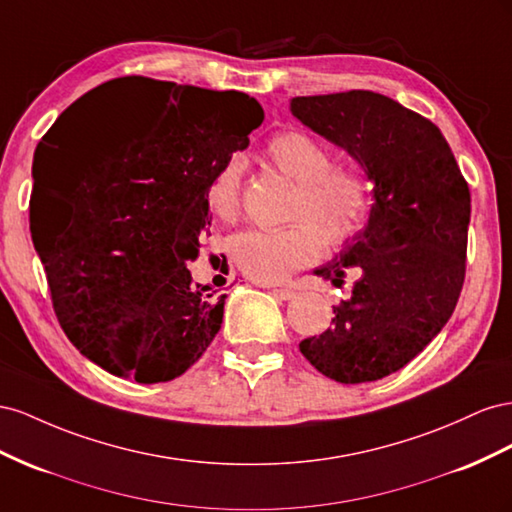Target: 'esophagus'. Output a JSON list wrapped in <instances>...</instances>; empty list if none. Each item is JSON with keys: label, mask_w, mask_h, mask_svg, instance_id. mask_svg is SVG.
Listing matches in <instances>:
<instances>
[{"label": "esophagus", "mask_w": 512, "mask_h": 512, "mask_svg": "<svg viewBox=\"0 0 512 512\" xmlns=\"http://www.w3.org/2000/svg\"><path fill=\"white\" fill-rule=\"evenodd\" d=\"M270 291H272L276 298H281V300L296 298V289H291V287H272Z\"/></svg>", "instance_id": "34e87169"}]
</instances>
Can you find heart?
<instances>
[{
	"mask_svg": "<svg viewBox=\"0 0 512 512\" xmlns=\"http://www.w3.org/2000/svg\"><path fill=\"white\" fill-rule=\"evenodd\" d=\"M268 163L296 182L285 229H246L229 240V255L246 276L259 283H279L313 264L326 246L352 240L369 221L373 186L360 169L332 165L324 141L298 128L274 133L266 143ZM210 210L233 221L242 203V163L227 158L206 184Z\"/></svg>",
	"mask_w": 512,
	"mask_h": 512,
	"instance_id": "1",
	"label": "heart"
}]
</instances>
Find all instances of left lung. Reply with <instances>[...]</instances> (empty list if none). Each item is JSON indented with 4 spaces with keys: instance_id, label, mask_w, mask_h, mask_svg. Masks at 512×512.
<instances>
[{
    "instance_id": "left-lung-1",
    "label": "left lung",
    "mask_w": 512,
    "mask_h": 512,
    "mask_svg": "<svg viewBox=\"0 0 512 512\" xmlns=\"http://www.w3.org/2000/svg\"><path fill=\"white\" fill-rule=\"evenodd\" d=\"M291 113L352 154L375 184L369 225L315 270L337 287L352 272V298L332 306V328L300 352L334 382H375L416 358L455 311L470 186L440 128L388 96H296Z\"/></svg>"
}]
</instances>
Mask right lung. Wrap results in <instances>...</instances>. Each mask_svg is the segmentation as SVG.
<instances>
[{
    "instance_id": "1",
    "label": "right lung",
    "mask_w": 512,
    "mask_h": 512,
    "mask_svg": "<svg viewBox=\"0 0 512 512\" xmlns=\"http://www.w3.org/2000/svg\"><path fill=\"white\" fill-rule=\"evenodd\" d=\"M264 122L259 102L148 77L98 85L36 148L29 227L53 311L105 371L169 382L203 356L225 294L188 261L210 225L206 184ZM47 200L62 213L50 218Z\"/></svg>"
}]
</instances>
